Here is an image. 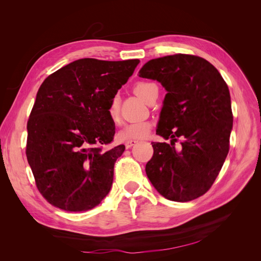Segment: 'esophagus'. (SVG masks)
I'll list each match as a JSON object with an SVG mask.
<instances>
[{"mask_svg":"<svg viewBox=\"0 0 261 261\" xmlns=\"http://www.w3.org/2000/svg\"><path fill=\"white\" fill-rule=\"evenodd\" d=\"M136 144H137V141H136V140L126 141V143H125V147H126V149H129V148H132L133 146H135Z\"/></svg>","mask_w":261,"mask_h":261,"instance_id":"1","label":"esophagus"}]
</instances>
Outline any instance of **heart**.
<instances>
[{
    "label": "heart",
    "instance_id": "obj_1",
    "mask_svg": "<svg viewBox=\"0 0 261 261\" xmlns=\"http://www.w3.org/2000/svg\"><path fill=\"white\" fill-rule=\"evenodd\" d=\"M158 89V87L148 82H138L134 86V92L141 99H144L146 102L151 98L153 90ZM120 113H121V99L118 94L112 97L110 105L108 107V114L110 120L113 123H118L120 121ZM151 129V123L148 121L144 122H134L124 125L123 127L117 133V139L121 141H130V140H139L144 139L148 136V134Z\"/></svg>",
    "mask_w": 261,
    "mask_h": 261
}]
</instances>
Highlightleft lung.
<instances>
[{
	"label": "left lung",
	"instance_id": "1",
	"mask_svg": "<svg viewBox=\"0 0 261 261\" xmlns=\"http://www.w3.org/2000/svg\"><path fill=\"white\" fill-rule=\"evenodd\" d=\"M139 77L167 89L156 134L167 143H151L147 176L164 198L186 202L206 194L230 149L233 113L228 87L211 63L192 54L150 60ZM178 137L182 149H175Z\"/></svg>",
	"mask_w": 261,
	"mask_h": 261
}]
</instances>
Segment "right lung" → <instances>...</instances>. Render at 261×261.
Returning a JSON list of instances; mask_svg holds the SVG:
<instances>
[{
	"label": "right lung",
	"instance_id": "right-lung-1",
	"mask_svg": "<svg viewBox=\"0 0 261 261\" xmlns=\"http://www.w3.org/2000/svg\"><path fill=\"white\" fill-rule=\"evenodd\" d=\"M139 60L81 59L49 75L27 123L26 155L38 191L65 211L94 208L109 194L124 145L114 138L108 107Z\"/></svg>",
	"mask_w": 261,
	"mask_h": 261
}]
</instances>
